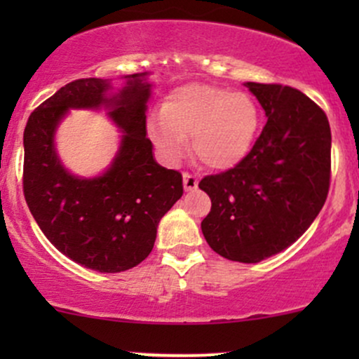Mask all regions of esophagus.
Wrapping results in <instances>:
<instances>
[{"mask_svg": "<svg viewBox=\"0 0 359 359\" xmlns=\"http://www.w3.org/2000/svg\"><path fill=\"white\" fill-rule=\"evenodd\" d=\"M182 177H184V189H185V191H196L197 184H199L197 177H194L191 174H184Z\"/></svg>", "mask_w": 359, "mask_h": 359, "instance_id": "esophagus-1", "label": "esophagus"}]
</instances>
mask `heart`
<instances>
[{
    "mask_svg": "<svg viewBox=\"0 0 359 359\" xmlns=\"http://www.w3.org/2000/svg\"><path fill=\"white\" fill-rule=\"evenodd\" d=\"M259 126L262 113L250 94L199 82L172 90L163 109L147 123L163 160L177 162L192 135L194 154L212 170L241 163L255 145Z\"/></svg>",
    "mask_w": 359,
    "mask_h": 359,
    "instance_id": "obj_1",
    "label": "heart"
}]
</instances>
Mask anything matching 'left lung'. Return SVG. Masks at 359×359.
<instances>
[{
    "label": "left lung",
    "instance_id": "1",
    "mask_svg": "<svg viewBox=\"0 0 359 359\" xmlns=\"http://www.w3.org/2000/svg\"><path fill=\"white\" fill-rule=\"evenodd\" d=\"M245 86L269 119L241 163L199 182L211 197L201 229L221 257L258 263L297 241L323 209L331 179V128L324 111L297 89Z\"/></svg>",
    "mask_w": 359,
    "mask_h": 359
}]
</instances>
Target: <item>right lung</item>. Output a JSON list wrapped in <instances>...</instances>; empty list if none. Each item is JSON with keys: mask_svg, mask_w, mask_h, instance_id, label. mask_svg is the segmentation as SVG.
<instances>
[{"mask_svg": "<svg viewBox=\"0 0 359 359\" xmlns=\"http://www.w3.org/2000/svg\"><path fill=\"white\" fill-rule=\"evenodd\" d=\"M77 79L28 118L23 133V194L47 240L72 262L101 273L137 266L150 255L158 222L182 197V175L158 165L147 138L148 72ZM71 109H106L122 142L111 165L96 177L74 176L55 148L56 128Z\"/></svg>", "mask_w": 359, "mask_h": 359, "instance_id": "add662e5", "label": "right lung"}]
</instances>
